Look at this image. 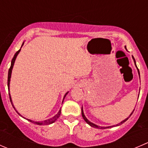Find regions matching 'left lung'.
I'll use <instances>...</instances> for the list:
<instances>
[{
	"label": "left lung",
	"mask_w": 148,
	"mask_h": 148,
	"mask_svg": "<svg viewBox=\"0 0 148 148\" xmlns=\"http://www.w3.org/2000/svg\"><path fill=\"white\" fill-rule=\"evenodd\" d=\"M125 48L126 49H127V48H126V46H125ZM133 58V57H132ZM133 59H134V64H135V60H134V58H133ZM138 70V73H139V74H140V71H139V69H137ZM134 110H133L132 111V113L131 114H130V116L128 117V118H127L126 119H124V121H121V123H119V124H116V125H114V126H110V127H100V126H97V125H96V124H93V123H92V122H90V121H89L88 119H87V118H86L85 117V116H84V112H83V109H82V117H83V119H84V121H86V122L87 123V124H89V125L90 126H91V127H94V128H97V129H100V130H103V129H107V128H110V127H114V126H119V125H121V124H122L123 123H124L126 121H127V120H128V119L130 118V116H131V115L132 114H133V112H134Z\"/></svg>",
	"instance_id": "1"
}]
</instances>
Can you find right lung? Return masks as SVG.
<instances>
[{"instance_id": "1", "label": "right lung", "mask_w": 148, "mask_h": 148, "mask_svg": "<svg viewBox=\"0 0 148 148\" xmlns=\"http://www.w3.org/2000/svg\"><path fill=\"white\" fill-rule=\"evenodd\" d=\"M24 45V42H23V44H22V45ZM22 45H21V47H22ZM20 51H21V48H20V49L18 50V51H17V52L15 54H14V58H12V61H11V67H10L9 70H8V90H9L10 80H11V72H12L13 66H14V62H15V60H16V58L17 55H18V53L20 52ZM68 92H67L66 93L65 95H64V97H66V95L67 93H68ZM9 97H10V100H11V104H12L13 107L14 108V105H13V103H12V100H11V95H10V93H9ZM14 109H15V108H14ZM15 110H16V109H15ZM61 109H60L59 111H58V114H57L56 115L54 116L53 117V118L45 120V121H32V120H30V119H27V120H28V121H29L30 122L33 123V124H38V125H45V124H53V122H55V121H56L57 119H58V117H59V116H60V115H61ZM16 112H17V111H16ZM17 113H18V112H17ZM19 115H20V114H19Z\"/></svg>"}]
</instances>
